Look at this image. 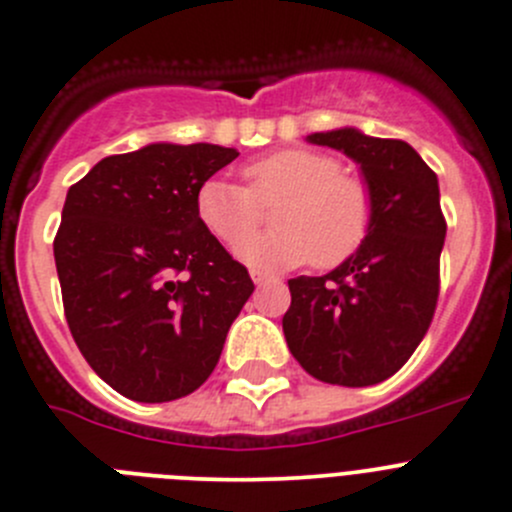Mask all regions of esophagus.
<instances>
[{"label": "esophagus", "instance_id": "obj_1", "mask_svg": "<svg viewBox=\"0 0 512 512\" xmlns=\"http://www.w3.org/2000/svg\"><path fill=\"white\" fill-rule=\"evenodd\" d=\"M250 277H252V282H255V285H265V282H272V280H275V277H272L270 272L257 270V267H252V270H250Z\"/></svg>", "mask_w": 512, "mask_h": 512}]
</instances>
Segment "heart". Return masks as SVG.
I'll return each mask as SVG.
<instances>
[{
	"label": "heart",
	"mask_w": 512,
	"mask_h": 512,
	"mask_svg": "<svg viewBox=\"0 0 512 512\" xmlns=\"http://www.w3.org/2000/svg\"><path fill=\"white\" fill-rule=\"evenodd\" d=\"M242 175L247 187L222 177L202 182L195 207L215 240H243L235 252L247 265L297 267L312 260L317 270H335L370 237L375 192L365 177L342 170L335 155L290 147L250 162ZM275 201L281 202L278 230L250 238L261 224V207Z\"/></svg>",
	"instance_id": "heart-1"
}]
</instances>
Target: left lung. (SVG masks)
Instances as JSON below:
<instances>
[{
  "label": "left lung",
  "instance_id": "obj_1",
  "mask_svg": "<svg viewBox=\"0 0 512 512\" xmlns=\"http://www.w3.org/2000/svg\"><path fill=\"white\" fill-rule=\"evenodd\" d=\"M307 140L360 165L375 192V225L345 265L287 282L292 302L282 330L312 377L365 388L395 375L433 322L448 230L438 175L403 140L367 137L352 127Z\"/></svg>",
  "mask_w": 512,
  "mask_h": 512
}]
</instances>
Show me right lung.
<instances>
[{"label": "right lung", "mask_w": 512, "mask_h": 512, "mask_svg": "<svg viewBox=\"0 0 512 512\" xmlns=\"http://www.w3.org/2000/svg\"><path fill=\"white\" fill-rule=\"evenodd\" d=\"M220 145L157 142L104 157L69 187L54 237L79 352L124 398L195 393L255 285L197 217V190L230 165Z\"/></svg>", "instance_id": "add662e5"}]
</instances>
